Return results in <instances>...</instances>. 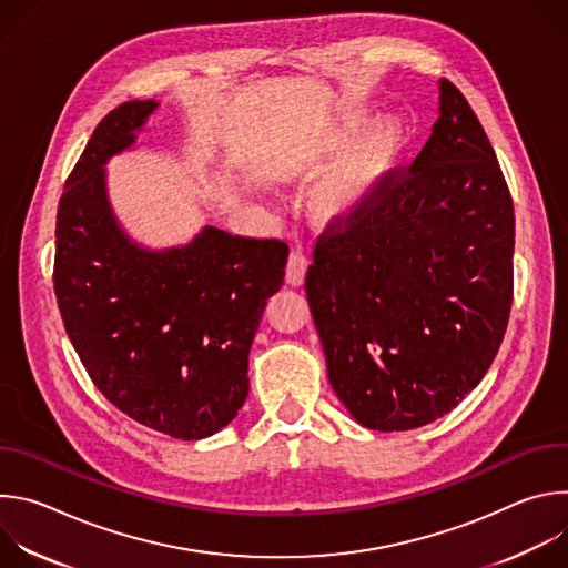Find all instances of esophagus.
Listing matches in <instances>:
<instances>
[{
  "mask_svg": "<svg viewBox=\"0 0 568 568\" xmlns=\"http://www.w3.org/2000/svg\"><path fill=\"white\" fill-rule=\"evenodd\" d=\"M307 256L301 252V250H294L287 258V267H285V281L290 285H301L305 281V274H307Z\"/></svg>",
  "mask_w": 568,
  "mask_h": 568,
  "instance_id": "34e87169",
  "label": "esophagus"
}]
</instances>
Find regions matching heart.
<instances>
[{
    "label": "heart",
    "mask_w": 568,
    "mask_h": 568,
    "mask_svg": "<svg viewBox=\"0 0 568 568\" xmlns=\"http://www.w3.org/2000/svg\"><path fill=\"white\" fill-rule=\"evenodd\" d=\"M359 123H362L359 114L348 116L344 134H339V139L335 141V145L328 154L303 159V161H290V164L283 166L281 173L285 178H303V175L316 173L318 169L326 166V161L333 154H337L344 148L351 132H355ZM399 141H402L399 123L386 119V121H379L377 125H373L362 136V141L355 145L351 156L344 161V166L339 171H335L326 182H323L314 191L312 204H314L316 215L323 220H337V217H346L355 209H359L364 204V200L368 197V193L375 189L377 180L393 166V161L399 150Z\"/></svg>",
    "instance_id": "heart-1"
}]
</instances>
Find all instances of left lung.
Returning <instances> with one entry per match:
<instances>
[{
  "mask_svg": "<svg viewBox=\"0 0 568 568\" xmlns=\"http://www.w3.org/2000/svg\"><path fill=\"white\" fill-rule=\"evenodd\" d=\"M515 209L493 143L443 78L440 116L412 166L331 220L305 276L328 377L377 432L429 425L483 379L504 342Z\"/></svg>",
  "mask_w": 568,
  "mask_h": 568,
  "instance_id": "1",
  "label": "left lung"
}]
</instances>
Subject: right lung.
Segmentation results:
<instances>
[{
	"mask_svg": "<svg viewBox=\"0 0 568 568\" xmlns=\"http://www.w3.org/2000/svg\"><path fill=\"white\" fill-rule=\"evenodd\" d=\"M156 108H114L64 182L53 292L97 388L128 418L182 440L226 427L250 393L247 357L287 242L206 226L191 245L143 252L116 226L103 164Z\"/></svg>",
	"mask_w": 568,
	"mask_h": 568,
	"instance_id": "1",
	"label": "right lung"
}]
</instances>
